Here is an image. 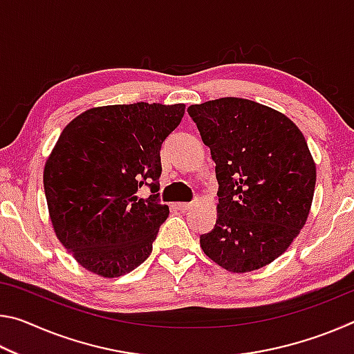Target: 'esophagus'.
Instances as JSON below:
<instances>
[{
  "label": "esophagus",
  "mask_w": 354,
  "mask_h": 354,
  "mask_svg": "<svg viewBox=\"0 0 354 354\" xmlns=\"http://www.w3.org/2000/svg\"><path fill=\"white\" fill-rule=\"evenodd\" d=\"M192 206H194V203H176V209H179L181 212L189 211Z\"/></svg>",
  "instance_id": "34e87169"
}]
</instances>
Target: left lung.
Instances as JSON below:
<instances>
[{"instance_id": "1", "label": "left lung", "mask_w": 354, "mask_h": 354, "mask_svg": "<svg viewBox=\"0 0 354 354\" xmlns=\"http://www.w3.org/2000/svg\"><path fill=\"white\" fill-rule=\"evenodd\" d=\"M187 112L218 181L217 221L200 237L203 251L232 273L268 266L290 247L313 206L317 171L306 139L284 113L251 100L218 98Z\"/></svg>"}]
</instances>
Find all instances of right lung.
<instances>
[{"instance_id": "right-lung-1", "label": "right lung", "mask_w": 354, "mask_h": 354, "mask_svg": "<svg viewBox=\"0 0 354 354\" xmlns=\"http://www.w3.org/2000/svg\"><path fill=\"white\" fill-rule=\"evenodd\" d=\"M184 104L92 107L64 128L44 169L55 232L77 263L103 278L133 272L151 254L169 206L159 190L160 147L184 117Z\"/></svg>"}]
</instances>
